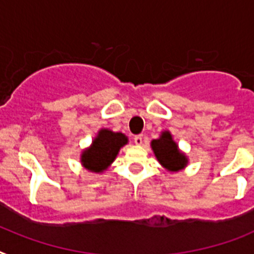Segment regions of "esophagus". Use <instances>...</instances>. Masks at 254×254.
Instances as JSON below:
<instances>
[{
    "label": "esophagus",
    "mask_w": 254,
    "mask_h": 254,
    "mask_svg": "<svg viewBox=\"0 0 254 254\" xmlns=\"http://www.w3.org/2000/svg\"><path fill=\"white\" fill-rule=\"evenodd\" d=\"M134 143H135L136 145H142L143 144V136L142 135L134 136Z\"/></svg>",
    "instance_id": "1"
}]
</instances>
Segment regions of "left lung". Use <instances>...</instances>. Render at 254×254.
<instances>
[{
    "instance_id": "obj_1",
    "label": "left lung",
    "mask_w": 254,
    "mask_h": 254,
    "mask_svg": "<svg viewBox=\"0 0 254 254\" xmlns=\"http://www.w3.org/2000/svg\"><path fill=\"white\" fill-rule=\"evenodd\" d=\"M151 147L161 166L170 173H179L188 165L187 154L180 151L169 130L162 131L157 139L152 140Z\"/></svg>"
}]
</instances>
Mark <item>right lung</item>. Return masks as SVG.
<instances>
[{
    "instance_id": "1",
    "label": "right lung",
    "mask_w": 254,
    "mask_h": 254,
    "mask_svg": "<svg viewBox=\"0 0 254 254\" xmlns=\"http://www.w3.org/2000/svg\"><path fill=\"white\" fill-rule=\"evenodd\" d=\"M127 143L129 139L125 134L102 127L92 140V144L81 152V166L90 173L102 174L111 166L120 149Z\"/></svg>"
}]
</instances>
